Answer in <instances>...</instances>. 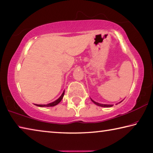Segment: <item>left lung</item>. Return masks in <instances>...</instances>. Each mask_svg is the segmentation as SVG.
Wrapping results in <instances>:
<instances>
[{"mask_svg":"<svg viewBox=\"0 0 153 153\" xmlns=\"http://www.w3.org/2000/svg\"><path fill=\"white\" fill-rule=\"evenodd\" d=\"M91 101H92L94 104L99 105V106H101V107H106V108H109V107H112L113 105L112 104H100V103H98V102H96L95 101H94L93 100H91Z\"/></svg>","mask_w":153,"mask_h":153,"instance_id":"1","label":"left lung"}]
</instances>
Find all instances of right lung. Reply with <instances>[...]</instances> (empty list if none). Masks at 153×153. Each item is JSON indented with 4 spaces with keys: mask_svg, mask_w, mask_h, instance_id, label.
<instances>
[{
    "mask_svg": "<svg viewBox=\"0 0 153 153\" xmlns=\"http://www.w3.org/2000/svg\"><path fill=\"white\" fill-rule=\"evenodd\" d=\"M64 92H65V91H63V92L62 94V96H61L59 98H58L57 100H55V101L51 102V103H49V104H35V105H37V106H39V107H51V106H54V105H56L57 104H59L61 101H62L63 97V96H64Z\"/></svg>",
    "mask_w": 153,
    "mask_h": 153,
    "instance_id": "1",
    "label": "right lung"
}]
</instances>
